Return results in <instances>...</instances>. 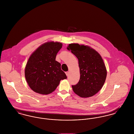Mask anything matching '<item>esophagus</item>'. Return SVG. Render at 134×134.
Listing matches in <instances>:
<instances>
[{
	"label": "esophagus",
	"mask_w": 134,
	"mask_h": 134,
	"mask_svg": "<svg viewBox=\"0 0 134 134\" xmlns=\"http://www.w3.org/2000/svg\"><path fill=\"white\" fill-rule=\"evenodd\" d=\"M69 71H66V72H65V74H66V76H69Z\"/></svg>",
	"instance_id": "esophagus-1"
}]
</instances>
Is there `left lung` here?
<instances>
[{
  "instance_id": "left-lung-1",
  "label": "left lung",
  "mask_w": 134,
  "mask_h": 134,
  "mask_svg": "<svg viewBox=\"0 0 134 134\" xmlns=\"http://www.w3.org/2000/svg\"><path fill=\"white\" fill-rule=\"evenodd\" d=\"M67 49L79 60L80 79L72 86L75 93L82 98L92 97L103 87L107 77V70L100 55L91 47L71 43Z\"/></svg>"
}]
</instances>
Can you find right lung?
<instances>
[{
	"mask_svg": "<svg viewBox=\"0 0 134 134\" xmlns=\"http://www.w3.org/2000/svg\"><path fill=\"white\" fill-rule=\"evenodd\" d=\"M63 44L47 42L38 47L30 56L25 68V77L29 87L35 93L47 94L53 92L62 80L67 78L55 60Z\"/></svg>",
	"mask_w": 134,
	"mask_h": 134,
	"instance_id": "obj_1",
	"label": "right lung"
}]
</instances>
